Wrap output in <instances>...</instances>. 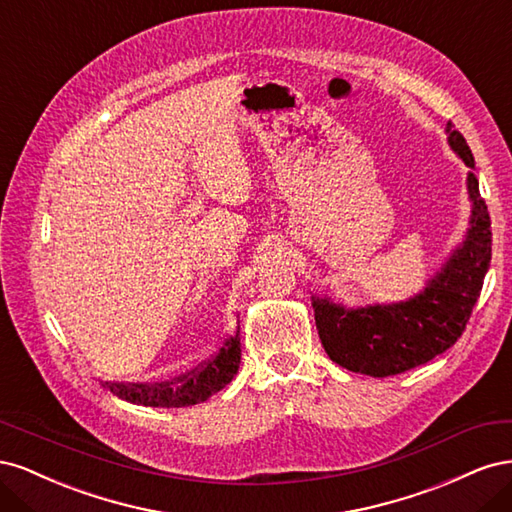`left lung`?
Segmentation results:
<instances>
[{"label": "left lung", "instance_id": "obj_1", "mask_svg": "<svg viewBox=\"0 0 512 512\" xmlns=\"http://www.w3.org/2000/svg\"><path fill=\"white\" fill-rule=\"evenodd\" d=\"M448 145L470 168L468 194L472 218L468 235L416 297L346 309L327 297H312L316 329L329 359L356 374L386 378L423 365L451 348L466 331L472 307L483 290L491 262V220L478 179L474 156L461 132L446 123Z\"/></svg>", "mask_w": 512, "mask_h": 512}]
</instances>
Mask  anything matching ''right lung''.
<instances>
[{
    "mask_svg": "<svg viewBox=\"0 0 512 512\" xmlns=\"http://www.w3.org/2000/svg\"><path fill=\"white\" fill-rule=\"evenodd\" d=\"M241 363L239 331L226 337L209 361H205L185 376L166 382H104L113 395L138 406L151 408H185L207 401L213 393L235 378Z\"/></svg>",
    "mask_w": 512,
    "mask_h": 512,
    "instance_id": "obj_1",
    "label": "right lung"
}]
</instances>
